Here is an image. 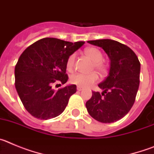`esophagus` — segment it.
<instances>
[{
	"label": "esophagus",
	"mask_w": 154,
	"mask_h": 154,
	"mask_svg": "<svg viewBox=\"0 0 154 154\" xmlns=\"http://www.w3.org/2000/svg\"><path fill=\"white\" fill-rule=\"evenodd\" d=\"M77 90L78 91H81V90H82V87H81V86H77Z\"/></svg>",
	"instance_id": "esophagus-1"
}]
</instances>
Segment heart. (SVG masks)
<instances>
[{"instance_id":"heart-1","label":"heart","mask_w":154,"mask_h":154,"mask_svg":"<svg viewBox=\"0 0 154 154\" xmlns=\"http://www.w3.org/2000/svg\"><path fill=\"white\" fill-rule=\"evenodd\" d=\"M85 54L94 62L93 68L99 72L103 73L106 71V65L103 62V56L100 50L96 48H89L85 49ZM75 54L73 53L69 55L66 62V67L69 70H72L74 67ZM71 82L81 87H89L97 82L99 76L96 73L92 72L89 74H82V73H75L71 76Z\"/></svg>"}]
</instances>
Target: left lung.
<instances>
[{
  "instance_id": "left-lung-1",
  "label": "left lung",
  "mask_w": 154,
  "mask_h": 154,
  "mask_svg": "<svg viewBox=\"0 0 154 154\" xmlns=\"http://www.w3.org/2000/svg\"><path fill=\"white\" fill-rule=\"evenodd\" d=\"M88 42L106 51L110 59V68L108 76L99 84L103 92H92L85 106L96 120L114 123L124 117L135 102L140 85V62L130 48L116 41L100 39Z\"/></svg>"
}]
</instances>
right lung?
<instances>
[{"label": "right lung", "mask_w": 154, "mask_h": 154, "mask_svg": "<svg viewBox=\"0 0 154 154\" xmlns=\"http://www.w3.org/2000/svg\"><path fill=\"white\" fill-rule=\"evenodd\" d=\"M84 43L45 38L28 46L19 57L14 69L15 88L24 108L32 116L49 119L65 110L70 96L76 92V85H67L57 92L51 87L68 81V58Z\"/></svg>", "instance_id": "1"}]
</instances>
